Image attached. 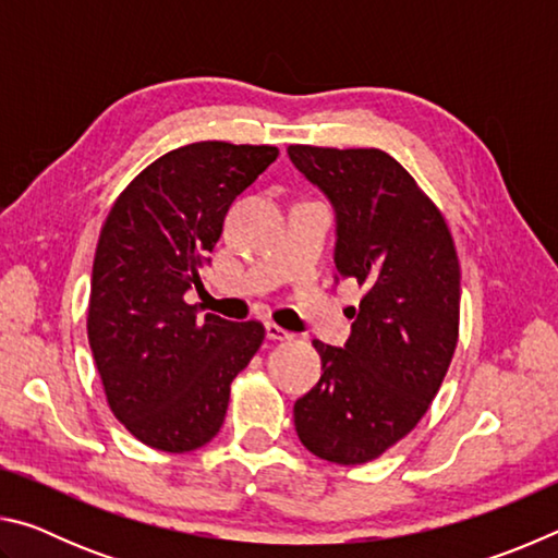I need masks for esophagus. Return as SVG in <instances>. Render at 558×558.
<instances>
[{"label": "esophagus", "mask_w": 558, "mask_h": 558, "mask_svg": "<svg viewBox=\"0 0 558 558\" xmlns=\"http://www.w3.org/2000/svg\"><path fill=\"white\" fill-rule=\"evenodd\" d=\"M266 337L272 339V342H282V339H292V335L288 332V329H282V327L276 325V323H266Z\"/></svg>", "instance_id": "34e87169"}]
</instances>
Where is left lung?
Wrapping results in <instances>:
<instances>
[{"label": "left lung", "mask_w": 558, "mask_h": 558, "mask_svg": "<svg viewBox=\"0 0 558 558\" xmlns=\"http://www.w3.org/2000/svg\"><path fill=\"white\" fill-rule=\"evenodd\" d=\"M335 209L339 278L366 288L344 347L315 339L323 376L295 401L313 456L362 465L415 428L458 344L460 266L442 214L381 149L290 145ZM337 278V280H339Z\"/></svg>", "instance_id": "8db88e82"}]
</instances>
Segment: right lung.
Instances as JSON below:
<instances>
[{"mask_svg": "<svg viewBox=\"0 0 558 558\" xmlns=\"http://www.w3.org/2000/svg\"><path fill=\"white\" fill-rule=\"evenodd\" d=\"M276 157L278 147L216 140L172 149L132 179L102 223L88 342L110 411L149 448L206 446L231 381L263 344L256 319L202 317L184 292L202 288L229 206Z\"/></svg>", "mask_w": 558, "mask_h": 558, "instance_id": "obj_1", "label": "right lung"}]
</instances>
